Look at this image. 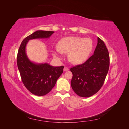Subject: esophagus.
<instances>
[{
  "instance_id": "esophagus-1",
  "label": "esophagus",
  "mask_w": 129,
  "mask_h": 129,
  "mask_svg": "<svg viewBox=\"0 0 129 129\" xmlns=\"http://www.w3.org/2000/svg\"><path fill=\"white\" fill-rule=\"evenodd\" d=\"M69 71V68L67 67H64V68L63 69V71L66 72V71Z\"/></svg>"
}]
</instances>
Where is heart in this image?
Masks as SVG:
<instances>
[{
	"label": "heart",
	"mask_w": 129,
	"mask_h": 129,
	"mask_svg": "<svg viewBox=\"0 0 129 129\" xmlns=\"http://www.w3.org/2000/svg\"><path fill=\"white\" fill-rule=\"evenodd\" d=\"M92 48L93 42L90 38L66 37L62 39L58 42V48L53 51V55L60 59L62 53L68 54L69 61L73 64H79L87 60Z\"/></svg>",
	"instance_id": "1"
}]
</instances>
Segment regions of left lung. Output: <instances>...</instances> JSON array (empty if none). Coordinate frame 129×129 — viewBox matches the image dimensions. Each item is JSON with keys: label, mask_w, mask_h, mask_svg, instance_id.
<instances>
[{"label": "left lung", "mask_w": 129, "mask_h": 129, "mask_svg": "<svg viewBox=\"0 0 129 129\" xmlns=\"http://www.w3.org/2000/svg\"><path fill=\"white\" fill-rule=\"evenodd\" d=\"M110 58L106 46L100 38L93 55L84 63L71 68V86L77 95L90 97L102 87L108 74Z\"/></svg>", "instance_id": "left-lung-1"}]
</instances>
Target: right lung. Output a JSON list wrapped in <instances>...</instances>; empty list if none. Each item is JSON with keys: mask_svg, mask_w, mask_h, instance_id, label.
Listing matches in <instances>:
<instances>
[{"mask_svg": "<svg viewBox=\"0 0 129 129\" xmlns=\"http://www.w3.org/2000/svg\"><path fill=\"white\" fill-rule=\"evenodd\" d=\"M54 33L53 31L37 30L23 40L18 50L17 65L22 81L27 90L35 95L47 94L55 86L64 67H53L47 63L30 61L27 56L26 46L30 40L49 38Z\"/></svg>", "mask_w": 129, "mask_h": 129, "instance_id": "add662e5", "label": "right lung"}]
</instances>
